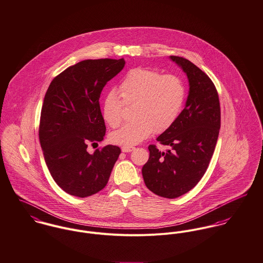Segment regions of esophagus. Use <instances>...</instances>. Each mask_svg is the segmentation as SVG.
Returning a JSON list of instances; mask_svg holds the SVG:
<instances>
[{
  "mask_svg": "<svg viewBox=\"0 0 263 263\" xmlns=\"http://www.w3.org/2000/svg\"><path fill=\"white\" fill-rule=\"evenodd\" d=\"M121 149H122L123 152H131L135 149V147H133V146H122Z\"/></svg>",
  "mask_w": 263,
  "mask_h": 263,
  "instance_id": "1",
  "label": "esophagus"
}]
</instances>
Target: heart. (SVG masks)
Wrapping results in <instances>:
<instances>
[{
	"label": "heart",
	"instance_id": "obj_1",
	"mask_svg": "<svg viewBox=\"0 0 263 263\" xmlns=\"http://www.w3.org/2000/svg\"><path fill=\"white\" fill-rule=\"evenodd\" d=\"M119 92L124 102H134V119L110 134L111 142L124 146L137 144L153 132L168 130L179 116L185 98V88L177 77L144 67L129 70L120 83ZM101 112L110 127L120 124L122 102L115 90L104 97Z\"/></svg>",
	"mask_w": 263,
	"mask_h": 263
}]
</instances>
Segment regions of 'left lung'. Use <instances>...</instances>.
Segmentation results:
<instances>
[{"instance_id":"8db88e82","label":"left lung","mask_w":263,"mask_h":263,"mask_svg":"<svg viewBox=\"0 0 263 263\" xmlns=\"http://www.w3.org/2000/svg\"><path fill=\"white\" fill-rule=\"evenodd\" d=\"M171 59L187 77L189 96L175 124L156 139L171 149L161 152L148 146L142 175L152 193L175 199L195 187L204 175L218 140L221 110L218 91L204 71L183 58Z\"/></svg>"}]
</instances>
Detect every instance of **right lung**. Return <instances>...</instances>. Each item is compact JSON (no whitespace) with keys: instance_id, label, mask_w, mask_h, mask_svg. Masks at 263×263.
Returning a JSON list of instances; mask_svg holds the SVG:
<instances>
[{"instance_id":"right-lung-1","label":"right lung","mask_w":263,"mask_h":263,"mask_svg":"<svg viewBox=\"0 0 263 263\" xmlns=\"http://www.w3.org/2000/svg\"><path fill=\"white\" fill-rule=\"evenodd\" d=\"M124 65V59L83 60L55 77L45 93L40 144L50 175L71 196L86 198L103 190L121 153L115 145L92 154L87 148L104 139L100 96Z\"/></svg>"}]
</instances>
